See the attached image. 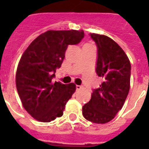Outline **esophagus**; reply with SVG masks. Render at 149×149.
I'll return each instance as SVG.
<instances>
[{
    "label": "esophagus",
    "mask_w": 149,
    "mask_h": 149,
    "mask_svg": "<svg viewBox=\"0 0 149 149\" xmlns=\"http://www.w3.org/2000/svg\"><path fill=\"white\" fill-rule=\"evenodd\" d=\"M82 88H83V86H80V85H77V86H76V89H77V90H80V89H81Z\"/></svg>",
    "instance_id": "obj_1"
}]
</instances>
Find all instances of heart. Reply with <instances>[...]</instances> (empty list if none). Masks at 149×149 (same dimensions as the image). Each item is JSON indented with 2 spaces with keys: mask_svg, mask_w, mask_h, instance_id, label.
<instances>
[{
  "mask_svg": "<svg viewBox=\"0 0 149 149\" xmlns=\"http://www.w3.org/2000/svg\"><path fill=\"white\" fill-rule=\"evenodd\" d=\"M86 45H90V44H86Z\"/></svg>",
  "mask_w": 149,
  "mask_h": 149,
  "instance_id": "obj_1",
  "label": "heart"
}]
</instances>
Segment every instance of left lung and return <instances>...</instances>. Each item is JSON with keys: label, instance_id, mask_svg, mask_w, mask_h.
<instances>
[{"label": "left lung", "instance_id": "obj_1", "mask_svg": "<svg viewBox=\"0 0 149 149\" xmlns=\"http://www.w3.org/2000/svg\"><path fill=\"white\" fill-rule=\"evenodd\" d=\"M97 46L96 73L102 77L99 88L82 108L83 116L93 123L104 124L113 119L123 107L130 89L131 63L119 45L104 35L90 33Z\"/></svg>", "mask_w": 149, "mask_h": 149}]
</instances>
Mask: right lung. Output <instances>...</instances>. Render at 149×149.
Masks as SVG:
<instances>
[{"label":"right lung","mask_w":149,"mask_h":149,"mask_svg":"<svg viewBox=\"0 0 149 149\" xmlns=\"http://www.w3.org/2000/svg\"><path fill=\"white\" fill-rule=\"evenodd\" d=\"M84 30H48L30 43L22 54L16 72V88L24 108L42 122L63 116L75 84L52 82L65 58L68 46L78 44Z\"/></svg>","instance_id":"add662e5"}]
</instances>
